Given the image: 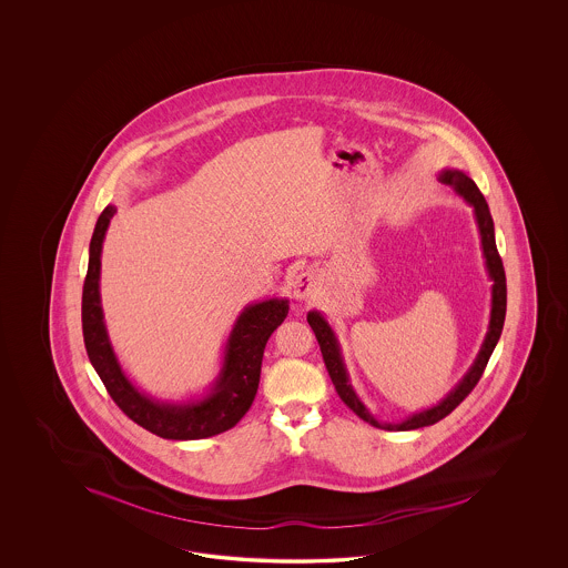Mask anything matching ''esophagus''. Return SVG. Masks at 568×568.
<instances>
[{
  "label": "esophagus",
  "instance_id": "obj_1",
  "mask_svg": "<svg viewBox=\"0 0 568 568\" xmlns=\"http://www.w3.org/2000/svg\"><path fill=\"white\" fill-rule=\"evenodd\" d=\"M321 293V278L314 271H304L300 273L295 283H293V297L297 302H312Z\"/></svg>",
  "mask_w": 568,
  "mask_h": 568
}]
</instances>
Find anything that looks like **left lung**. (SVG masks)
<instances>
[{"label":"left lung","instance_id":"8db88e82","mask_svg":"<svg viewBox=\"0 0 568 568\" xmlns=\"http://www.w3.org/2000/svg\"><path fill=\"white\" fill-rule=\"evenodd\" d=\"M439 181L456 191L463 200H465L468 206L473 207V214H475V223L479 229V235H481V250L483 258H485V268H487V276L491 278V312H489V327L485 333V339H483L481 349L477 354V358L473 362V366L466 371L465 377L458 381V385L447 394L439 404L430 406L427 410H420V413H414L413 416L399 420V423H381L377 420L371 410L362 404L361 397L354 392L352 383H349V375H347V368H345L344 356H342V345L339 339L335 335L333 327L328 325L327 318L323 312L318 310H310L308 312V325L316 335V342L321 345V352H323V361L327 366L328 377L333 381L335 389L339 397L344 399L345 406L349 410L361 416L362 420H366L368 425L377 427V429L385 430H413L420 429V427H429L435 425L437 420L446 418L447 414L452 413L463 399H465L475 385L479 383L483 371L489 362L491 352L496 349L498 345L499 335H501V328H504V318H506V275H504V264L499 258L498 247H496V233H494V219H491V212L489 206L483 197L481 191L475 185V181L466 174V172L458 171V169H444V171L437 174Z\"/></svg>","mask_w":568,"mask_h":568}]
</instances>
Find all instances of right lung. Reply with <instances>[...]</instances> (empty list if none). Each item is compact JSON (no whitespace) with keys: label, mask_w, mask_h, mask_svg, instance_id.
Masks as SVG:
<instances>
[{"label":"right lung","mask_w":568,"mask_h":568,"mask_svg":"<svg viewBox=\"0 0 568 568\" xmlns=\"http://www.w3.org/2000/svg\"><path fill=\"white\" fill-rule=\"evenodd\" d=\"M114 214L116 206H105L95 223L83 285V337L87 356L95 373L122 413L158 437L187 442L212 437L235 427L256 397L264 347L273 331L285 321L290 300L271 297L241 310L224 344L219 377L214 378L204 396L187 402H162L148 396L122 371L103 323L100 295L102 247L108 224Z\"/></svg>","instance_id":"right-lung-1"}]
</instances>
